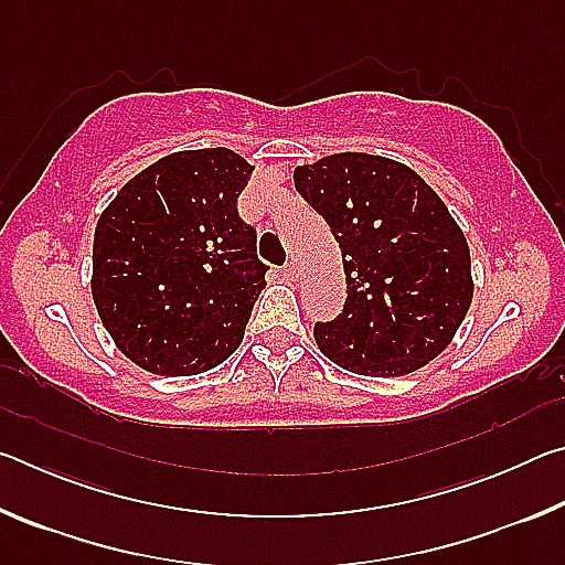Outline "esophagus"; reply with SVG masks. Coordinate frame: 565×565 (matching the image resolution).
<instances>
[{
    "label": "esophagus",
    "mask_w": 565,
    "mask_h": 565,
    "mask_svg": "<svg viewBox=\"0 0 565 565\" xmlns=\"http://www.w3.org/2000/svg\"><path fill=\"white\" fill-rule=\"evenodd\" d=\"M284 276H286V279H289V281H296V279H299V264H296V262L291 259L289 264L284 266Z\"/></svg>",
    "instance_id": "obj_1"
}]
</instances>
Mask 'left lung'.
I'll return each mask as SVG.
<instances>
[{"label":"left lung","instance_id":"obj_1","mask_svg":"<svg viewBox=\"0 0 565 565\" xmlns=\"http://www.w3.org/2000/svg\"><path fill=\"white\" fill-rule=\"evenodd\" d=\"M339 242L347 303L313 339L359 376H406L454 341L471 309V252L441 196L401 161L341 151L294 169Z\"/></svg>","mask_w":565,"mask_h":565}]
</instances>
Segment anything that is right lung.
<instances>
[{
	"mask_svg": "<svg viewBox=\"0 0 565 565\" xmlns=\"http://www.w3.org/2000/svg\"><path fill=\"white\" fill-rule=\"evenodd\" d=\"M254 167L236 151L161 157L104 209L92 299L117 349L159 376H194L238 349L269 266L236 199Z\"/></svg>",
	"mask_w": 565,
	"mask_h": 565,
	"instance_id": "add662e5",
	"label": "right lung"
}]
</instances>
